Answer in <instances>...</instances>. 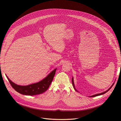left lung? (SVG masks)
<instances>
[{
	"mask_svg": "<svg viewBox=\"0 0 121 121\" xmlns=\"http://www.w3.org/2000/svg\"><path fill=\"white\" fill-rule=\"evenodd\" d=\"M72 84H73V87H74V89L75 90V91H78L76 89V88H75V85H74V78H73V77L72 78ZM114 83H113L112 84V85L110 87V88L108 89V90H107L106 91H104V92H102V93H98V94H95V95H92V96H90V97H96V96H99V95H102V94H105V93H106L107 92H108L111 88H112V87L113 86V85H114Z\"/></svg>",
	"mask_w": 121,
	"mask_h": 121,
	"instance_id": "left-lung-1",
	"label": "left lung"
}]
</instances>
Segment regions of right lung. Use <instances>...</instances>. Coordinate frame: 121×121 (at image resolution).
<instances>
[{"instance_id": "obj_1", "label": "right lung", "mask_w": 121, "mask_h": 121, "mask_svg": "<svg viewBox=\"0 0 121 121\" xmlns=\"http://www.w3.org/2000/svg\"><path fill=\"white\" fill-rule=\"evenodd\" d=\"M56 70V68L39 82L26 86L17 85L12 82L8 77L7 75H6V76L12 88L16 91L23 95L33 96L42 94L47 90L53 81Z\"/></svg>"}]
</instances>
